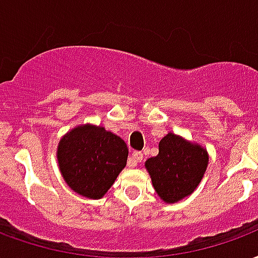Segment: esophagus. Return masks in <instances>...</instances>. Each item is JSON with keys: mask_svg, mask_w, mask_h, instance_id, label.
<instances>
[{"mask_svg": "<svg viewBox=\"0 0 258 258\" xmlns=\"http://www.w3.org/2000/svg\"><path fill=\"white\" fill-rule=\"evenodd\" d=\"M144 160V154L141 153V152H134L133 153V156L128 158V163H127V165H128L130 168H134L138 165V163H141Z\"/></svg>", "mask_w": 258, "mask_h": 258, "instance_id": "1", "label": "esophagus"}]
</instances>
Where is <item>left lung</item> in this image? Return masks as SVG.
Masks as SVG:
<instances>
[{
    "label": "left lung",
    "mask_w": 258,
    "mask_h": 258,
    "mask_svg": "<svg viewBox=\"0 0 258 258\" xmlns=\"http://www.w3.org/2000/svg\"><path fill=\"white\" fill-rule=\"evenodd\" d=\"M208 163L207 149L180 135L168 133L158 144V154L148 158L145 168L158 197L167 204H175L194 192Z\"/></svg>",
    "instance_id": "1"
}]
</instances>
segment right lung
<instances>
[{"instance_id":"add662e5","label":"right lung","mask_w":258,"mask_h":258,"mask_svg":"<svg viewBox=\"0 0 258 258\" xmlns=\"http://www.w3.org/2000/svg\"><path fill=\"white\" fill-rule=\"evenodd\" d=\"M128 148L123 139L95 124L68 131L57 146L61 176L76 194L100 200L127 164Z\"/></svg>"}]
</instances>
